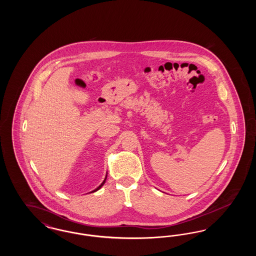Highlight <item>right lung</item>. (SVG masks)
<instances>
[{
    "mask_svg": "<svg viewBox=\"0 0 256 256\" xmlns=\"http://www.w3.org/2000/svg\"><path fill=\"white\" fill-rule=\"evenodd\" d=\"M106 178H104V182H102V184H100V186H98V188H96V189H95V190H93V191H92V192H91V193H94V192H96V191H98V189H100V187H102V185H104V182H106Z\"/></svg>",
    "mask_w": 256,
    "mask_h": 256,
    "instance_id": "right-lung-1",
    "label": "right lung"
}]
</instances>
